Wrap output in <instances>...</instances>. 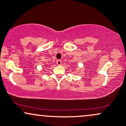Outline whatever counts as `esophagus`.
I'll return each instance as SVG.
<instances>
[{
  "mask_svg": "<svg viewBox=\"0 0 126 126\" xmlns=\"http://www.w3.org/2000/svg\"><path fill=\"white\" fill-rule=\"evenodd\" d=\"M56 63H57V65H61L62 64V61L60 60H57V62H56Z\"/></svg>",
  "mask_w": 126,
  "mask_h": 126,
  "instance_id": "obj_1",
  "label": "esophagus"
}]
</instances>
